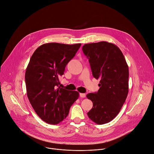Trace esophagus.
Segmentation results:
<instances>
[{
	"label": "esophagus",
	"instance_id": "esophagus-1",
	"mask_svg": "<svg viewBox=\"0 0 154 154\" xmlns=\"http://www.w3.org/2000/svg\"><path fill=\"white\" fill-rule=\"evenodd\" d=\"M80 96L81 97H86V94L85 93H80Z\"/></svg>",
	"mask_w": 154,
	"mask_h": 154
}]
</instances>
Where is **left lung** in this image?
Here are the masks:
<instances>
[{"label":"left lung","instance_id":"left-lung-1","mask_svg":"<svg viewBox=\"0 0 154 154\" xmlns=\"http://www.w3.org/2000/svg\"><path fill=\"white\" fill-rule=\"evenodd\" d=\"M82 51L89 60L93 77L100 79L98 91L86 95L93 103L87 115L97 124L108 123L118 115L127 98L128 65L121 51L112 43L86 44Z\"/></svg>","mask_w":154,"mask_h":154}]
</instances>
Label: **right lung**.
I'll list each match as a JSON object with an SVG mask.
<instances>
[{"instance_id":"right-lung-1","label":"right lung","mask_w":154,"mask_h":154,"mask_svg":"<svg viewBox=\"0 0 154 154\" xmlns=\"http://www.w3.org/2000/svg\"><path fill=\"white\" fill-rule=\"evenodd\" d=\"M80 46L81 44H44L30 60L25 75L27 97L36 113L46 123L55 125L61 122L79 97L77 91L58 85L66 66Z\"/></svg>"}]
</instances>
